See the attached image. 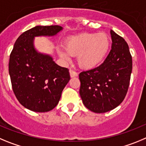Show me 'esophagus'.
<instances>
[{"instance_id":"34e87169","label":"esophagus","mask_w":146,"mask_h":146,"mask_svg":"<svg viewBox=\"0 0 146 146\" xmlns=\"http://www.w3.org/2000/svg\"><path fill=\"white\" fill-rule=\"evenodd\" d=\"M70 77H76V76H78V73L73 70H70Z\"/></svg>"}]
</instances>
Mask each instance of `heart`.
Returning <instances> with one entry per match:
<instances>
[{
	"label": "heart",
	"instance_id": "heart-1",
	"mask_svg": "<svg viewBox=\"0 0 146 146\" xmlns=\"http://www.w3.org/2000/svg\"><path fill=\"white\" fill-rule=\"evenodd\" d=\"M110 44V39L106 34L83 33L67 39L65 48H60L58 52L66 60H70L71 56L78 55V65L84 69H91L105 58Z\"/></svg>",
	"mask_w": 146,
	"mask_h": 146
}]
</instances>
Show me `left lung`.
Instances as JSON below:
<instances>
[{"instance_id": "left-lung-1", "label": "left lung", "mask_w": 146, "mask_h": 146, "mask_svg": "<svg viewBox=\"0 0 146 146\" xmlns=\"http://www.w3.org/2000/svg\"><path fill=\"white\" fill-rule=\"evenodd\" d=\"M112 46L100 66L82 71L79 93L85 107L94 113H106L121 104L129 86L132 59L127 42L111 30Z\"/></svg>"}]
</instances>
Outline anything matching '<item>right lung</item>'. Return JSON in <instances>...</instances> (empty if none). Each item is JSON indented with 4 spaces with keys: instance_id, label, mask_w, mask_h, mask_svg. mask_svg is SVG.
Wrapping results in <instances>:
<instances>
[{
    "instance_id": "obj_1",
    "label": "right lung",
    "mask_w": 146,
    "mask_h": 146,
    "mask_svg": "<svg viewBox=\"0 0 146 146\" xmlns=\"http://www.w3.org/2000/svg\"><path fill=\"white\" fill-rule=\"evenodd\" d=\"M59 25L36 26L19 36L10 54L9 72L16 98L26 108L47 112L54 108L62 92L70 81L69 70L59 66L48 55L38 53L33 38L39 35H54Z\"/></svg>"
}]
</instances>
